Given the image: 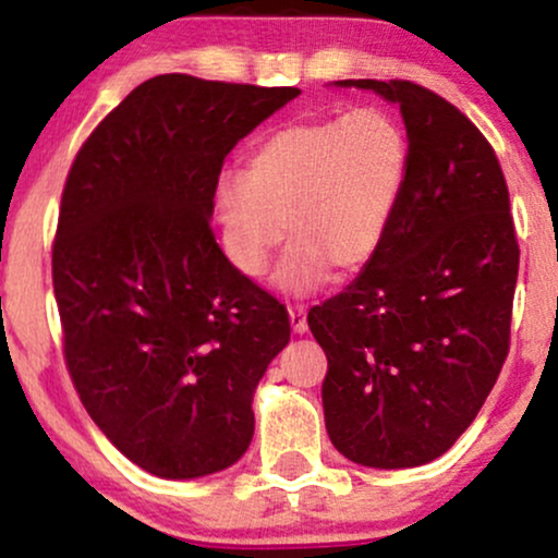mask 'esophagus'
<instances>
[{
  "label": "esophagus",
  "instance_id": "34e87169",
  "mask_svg": "<svg viewBox=\"0 0 558 558\" xmlns=\"http://www.w3.org/2000/svg\"><path fill=\"white\" fill-rule=\"evenodd\" d=\"M288 319H291V328H293V332H299V336H304V332L310 330V325H306V310H304V306H291V312H288Z\"/></svg>",
  "mask_w": 558,
  "mask_h": 558
}]
</instances>
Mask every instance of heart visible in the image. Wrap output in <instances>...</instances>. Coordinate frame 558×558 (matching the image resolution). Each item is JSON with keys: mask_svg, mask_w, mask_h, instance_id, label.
<instances>
[{"mask_svg": "<svg viewBox=\"0 0 558 558\" xmlns=\"http://www.w3.org/2000/svg\"><path fill=\"white\" fill-rule=\"evenodd\" d=\"M407 178V131L380 107L278 128L246 172H222L215 185L222 252L243 278H259L288 230L275 286L317 291L332 267L356 272L375 259Z\"/></svg>", "mask_w": 558, "mask_h": 558, "instance_id": "1", "label": "heart"}]
</instances>
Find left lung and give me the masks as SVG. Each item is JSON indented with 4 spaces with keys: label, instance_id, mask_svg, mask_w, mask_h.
I'll return each mask as SVG.
<instances>
[{
    "label": "left lung",
    "instance_id": "8db88e82",
    "mask_svg": "<svg viewBox=\"0 0 558 558\" xmlns=\"http://www.w3.org/2000/svg\"><path fill=\"white\" fill-rule=\"evenodd\" d=\"M332 86L399 105L409 178L375 259L306 317L325 427L351 462L407 470L444 457L496 386L520 246L496 151L457 107L409 81Z\"/></svg>",
    "mask_w": 558,
    "mask_h": 558
}]
</instances>
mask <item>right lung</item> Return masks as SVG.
<instances>
[{"label": "right lung", "instance_id": "obj_1", "mask_svg": "<svg viewBox=\"0 0 558 558\" xmlns=\"http://www.w3.org/2000/svg\"><path fill=\"white\" fill-rule=\"evenodd\" d=\"M301 92L157 75L81 146L52 248L65 362L123 457L162 480L228 470L286 349L283 304L230 267L213 228L222 162Z\"/></svg>", "mask_w": 558, "mask_h": 558}]
</instances>
